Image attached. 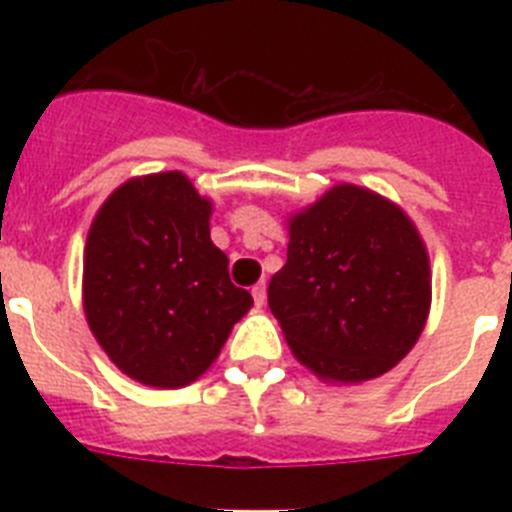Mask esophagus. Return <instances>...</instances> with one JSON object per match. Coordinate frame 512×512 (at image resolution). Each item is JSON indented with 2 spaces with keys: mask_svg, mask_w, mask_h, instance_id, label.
Here are the masks:
<instances>
[{
  "mask_svg": "<svg viewBox=\"0 0 512 512\" xmlns=\"http://www.w3.org/2000/svg\"><path fill=\"white\" fill-rule=\"evenodd\" d=\"M251 295H253V302H256V305H264L266 302V284L264 282H259L256 284V287L251 289Z\"/></svg>",
  "mask_w": 512,
  "mask_h": 512,
  "instance_id": "1",
  "label": "esophagus"
}]
</instances>
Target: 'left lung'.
<instances>
[{
  "label": "left lung",
  "mask_w": 512,
  "mask_h": 512,
  "mask_svg": "<svg viewBox=\"0 0 512 512\" xmlns=\"http://www.w3.org/2000/svg\"><path fill=\"white\" fill-rule=\"evenodd\" d=\"M269 307L292 354L325 379L364 382L408 354L431 307V266L408 215L341 184L289 223Z\"/></svg>",
  "instance_id": "1"
}]
</instances>
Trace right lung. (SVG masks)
<instances>
[{
    "label": "right lung",
    "mask_w": 512,
    "mask_h": 512,
    "mask_svg": "<svg viewBox=\"0 0 512 512\" xmlns=\"http://www.w3.org/2000/svg\"><path fill=\"white\" fill-rule=\"evenodd\" d=\"M210 202L179 171L122 184L84 251V310L128 377L184 387L205 372L253 305L210 241Z\"/></svg>",
    "instance_id": "obj_1"
}]
</instances>
